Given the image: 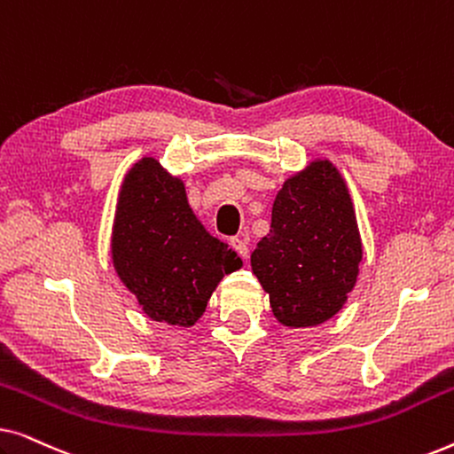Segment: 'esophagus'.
<instances>
[{"label":"esophagus","mask_w":454,"mask_h":454,"mask_svg":"<svg viewBox=\"0 0 454 454\" xmlns=\"http://www.w3.org/2000/svg\"><path fill=\"white\" fill-rule=\"evenodd\" d=\"M231 246H233V250L238 252L244 260L250 256V247H247V241H246V238H241V235H239V238L231 239Z\"/></svg>","instance_id":"1"}]
</instances>
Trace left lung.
I'll use <instances>...</instances> for the list:
<instances>
[{
    "label": "left lung",
    "mask_w": 454,
    "mask_h": 454,
    "mask_svg": "<svg viewBox=\"0 0 454 454\" xmlns=\"http://www.w3.org/2000/svg\"><path fill=\"white\" fill-rule=\"evenodd\" d=\"M362 238L343 176L314 159L285 179L270 233L252 252V270L283 326L308 328L343 309L357 283Z\"/></svg>",
    "instance_id": "8db88e82"
}]
</instances>
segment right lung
Segmentation results:
<instances>
[{
  "mask_svg": "<svg viewBox=\"0 0 454 454\" xmlns=\"http://www.w3.org/2000/svg\"><path fill=\"white\" fill-rule=\"evenodd\" d=\"M111 258L117 277L157 322L190 328L241 258L190 208L185 185L157 159L129 167L117 196Z\"/></svg>",
  "mask_w": 454,
  "mask_h": 454,
  "instance_id": "1",
  "label": "right lung"
}]
</instances>
